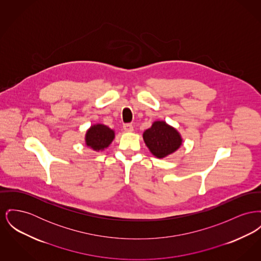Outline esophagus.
<instances>
[{"instance_id": "34e87169", "label": "esophagus", "mask_w": 261, "mask_h": 261, "mask_svg": "<svg viewBox=\"0 0 261 261\" xmlns=\"http://www.w3.org/2000/svg\"><path fill=\"white\" fill-rule=\"evenodd\" d=\"M123 129L126 131V132H132L134 130V127L132 124H124L123 125Z\"/></svg>"}]
</instances>
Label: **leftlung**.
I'll return each instance as SVG.
<instances>
[{"label":"left lung","mask_w":261,"mask_h":261,"mask_svg":"<svg viewBox=\"0 0 261 261\" xmlns=\"http://www.w3.org/2000/svg\"><path fill=\"white\" fill-rule=\"evenodd\" d=\"M143 139L150 152L158 159H164L174 153L182 144L179 132L166 121H154L143 133Z\"/></svg>","instance_id":"left-lung-1"}]
</instances>
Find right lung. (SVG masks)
Listing matches in <instances>:
<instances>
[{
	"label": "right lung",
	"mask_w": 261,
	"mask_h": 261,
	"mask_svg": "<svg viewBox=\"0 0 261 261\" xmlns=\"http://www.w3.org/2000/svg\"><path fill=\"white\" fill-rule=\"evenodd\" d=\"M115 137L114 130L103 124H94L86 133V145L93 151L99 152L107 149Z\"/></svg>",
	"instance_id": "1"
}]
</instances>
